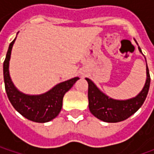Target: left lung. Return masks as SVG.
I'll return each instance as SVG.
<instances>
[{"label": "left lung", "instance_id": "8db88e82", "mask_svg": "<svg viewBox=\"0 0 154 154\" xmlns=\"http://www.w3.org/2000/svg\"><path fill=\"white\" fill-rule=\"evenodd\" d=\"M140 53L141 50L138 47ZM88 101L89 109L92 115L106 122H118L126 120L141 107L147 96L150 86V74L146 65V80L141 92L134 98L127 100H116L109 98L98 89L88 78Z\"/></svg>", "mask_w": 154, "mask_h": 154}]
</instances>
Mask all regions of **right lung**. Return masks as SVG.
<instances>
[{
  "instance_id": "right-lung-1",
  "label": "right lung",
  "mask_w": 154,
  "mask_h": 154,
  "mask_svg": "<svg viewBox=\"0 0 154 154\" xmlns=\"http://www.w3.org/2000/svg\"><path fill=\"white\" fill-rule=\"evenodd\" d=\"M15 39L9 45L6 59L3 63V76L8 98L14 108L28 120L36 122L51 121L60 113L65 93L80 78L75 77L62 82L54 86L49 92L40 95H27L20 92L12 82L9 74V61Z\"/></svg>"
}]
</instances>
